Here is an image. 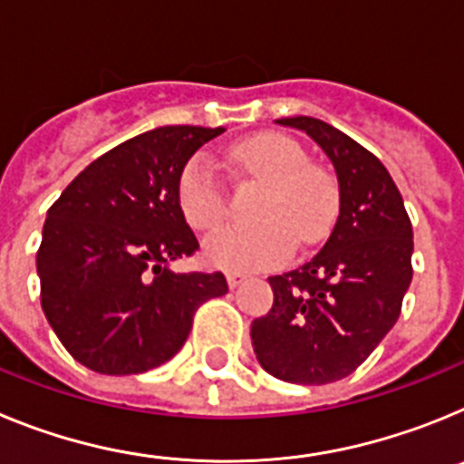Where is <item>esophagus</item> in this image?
Segmentation results:
<instances>
[{"instance_id":"34e87169","label":"esophagus","mask_w":464,"mask_h":464,"mask_svg":"<svg viewBox=\"0 0 464 464\" xmlns=\"http://www.w3.org/2000/svg\"><path fill=\"white\" fill-rule=\"evenodd\" d=\"M244 281H246L244 274H239V272H229V274H227V285H229V288H232V290H235L237 285H239V283H244Z\"/></svg>"}]
</instances>
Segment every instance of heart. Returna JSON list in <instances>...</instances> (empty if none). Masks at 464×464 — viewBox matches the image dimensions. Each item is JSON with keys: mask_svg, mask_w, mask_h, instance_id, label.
I'll list each match as a JSON object with an SVG mask.
<instances>
[{"mask_svg": "<svg viewBox=\"0 0 464 464\" xmlns=\"http://www.w3.org/2000/svg\"><path fill=\"white\" fill-rule=\"evenodd\" d=\"M229 162L246 176L267 183L256 207V225H227L204 239L208 265L229 272L276 267L295 244L311 246L337 213V186L321 167L309 165L304 149L281 134H257L229 150ZM183 218L208 232L227 218L225 179L211 155L199 153L183 167L176 186Z\"/></svg>", "mask_w": 464, "mask_h": 464, "instance_id": "1", "label": "heart"}]
</instances>
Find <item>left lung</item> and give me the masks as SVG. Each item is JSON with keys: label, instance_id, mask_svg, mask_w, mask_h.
<instances>
[{"label": "left lung", "instance_id": "obj_1", "mask_svg": "<svg viewBox=\"0 0 464 464\" xmlns=\"http://www.w3.org/2000/svg\"><path fill=\"white\" fill-rule=\"evenodd\" d=\"M304 130L337 169L339 216L321 253L269 278L274 304L251 325L262 370L325 385L353 374L400 318L411 283L413 232L392 176L374 153L318 118H278Z\"/></svg>", "mask_w": 464, "mask_h": 464}]
</instances>
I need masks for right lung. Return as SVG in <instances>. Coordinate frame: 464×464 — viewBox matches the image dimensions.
I'll return each mask as SVG.
<instances>
[{
	"label": "right lung",
	"instance_id": "add662e5",
	"mask_svg": "<svg viewBox=\"0 0 464 464\" xmlns=\"http://www.w3.org/2000/svg\"><path fill=\"white\" fill-rule=\"evenodd\" d=\"M225 127L167 125L90 162L48 208L36 251L41 306L57 339L97 374H141L174 358L197 309L227 293L223 272L174 274L195 256L176 186Z\"/></svg>",
	"mask_w": 464,
	"mask_h": 464
}]
</instances>
